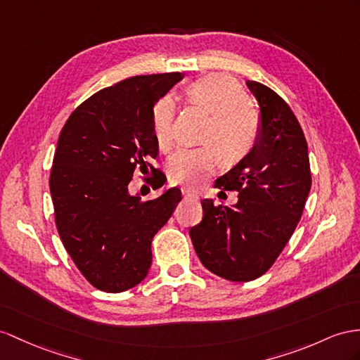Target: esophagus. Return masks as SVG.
Segmentation results:
<instances>
[{
	"label": "esophagus",
	"mask_w": 360,
	"mask_h": 360,
	"mask_svg": "<svg viewBox=\"0 0 360 360\" xmlns=\"http://www.w3.org/2000/svg\"><path fill=\"white\" fill-rule=\"evenodd\" d=\"M182 196H184V199H198V195H195V193L190 190H184Z\"/></svg>",
	"instance_id": "obj_1"
}]
</instances>
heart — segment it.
Masks as SVG:
<instances>
[{
    "label": "heart",
    "mask_w": 360,
    "mask_h": 360,
    "mask_svg": "<svg viewBox=\"0 0 360 360\" xmlns=\"http://www.w3.org/2000/svg\"><path fill=\"white\" fill-rule=\"evenodd\" d=\"M188 100L210 114L200 141L204 146L181 149L167 164L169 181L176 186L198 188L222 161L233 164L251 152L260 131L259 112L246 100V92L236 79L213 72L193 82L187 88ZM176 106L170 96H162L152 108V132L161 150L173 143Z\"/></svg>",
    "instance_id": "1"
}]
</instances>
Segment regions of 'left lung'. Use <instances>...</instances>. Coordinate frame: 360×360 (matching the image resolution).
Returning a JSON list of instances; mask_svg holds the SVG:
<instances>
[{
    "instance_id": "1",
    "label": "left lung",
    "mask_w": 360,
    "mask_h": 360,
    "mask_svg": "<svg viewBox=\"0 0 360 360\" xmlns=\"http://www.w3.org/2000/svg\"><path fill=\"white\" fill-rule=\"evenodd\" d=\"M259 101L260 131L251 152L216 179L238 193L233 207L202 200L204 217L190 229L199 260L229 281L259 278L297 228L311 187L307 141L289 105L271 88L248 80Z\"/></svg>"
}]
</instances>
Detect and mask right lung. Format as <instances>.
Returning <instances> with one entry per match:
<instances>
[{
	"label": "right lung",
	"mask_w": 360,
	"mask_h": 360,
	"mask_svg": "<svg viewBox=\"0 0 360 360\" xmlns=\"http://www.w3.org/2000/svg\"><path fill=\"white\" fill-rule=\"evenodd\" d=\"M184 76H135L96 92L70 115L58 140L50 193L60 240L94 288L124 292L152 264V238L181 200L173 187L143 202L127 187L134 172H158L152 108ZM162 186V174L156 178Z\"/></svg>",
	"instance_id": "right-lung-1"
}]
</instances>
